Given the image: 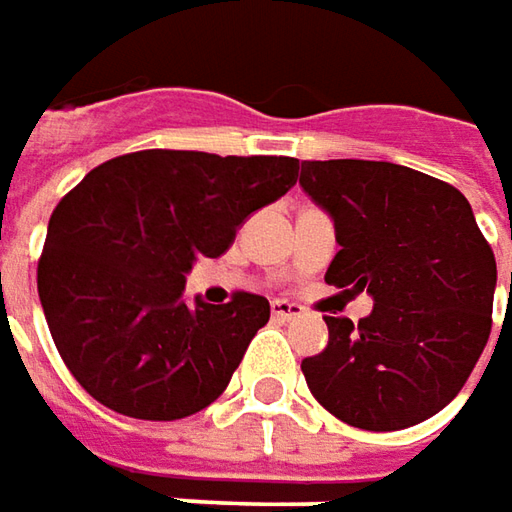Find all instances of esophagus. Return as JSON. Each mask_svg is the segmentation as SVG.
<instances>
[{
    "instance_id": "esophagus-1",
    "label": "esophagus",
    "mask_w": 512,
    "mask_h": 512,
    "mask_svg": "<svg viewBox=\"0 0 512 512\" xmlns=\"http://www.w3.org/2000/svg\"><path fill=\"white\" fill-rule=\"evenodd\" d=\"M270 310H273V319H299V316H305V307L296 305V302H287V299H273L270 302Z\"/></svg>"
}]
</instances>
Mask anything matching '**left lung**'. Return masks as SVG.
I'll return each instance as SVG.
<instances>
[{
	"mask_svg": "<svg viewBox=\"0 0 512 512\" xmlns=\"http://www.w3.org/2000/svg\"><path fill=\"white\" fill-rule=\"evenodd\" d=\"M299 185L336 222L325 282L370 293L353 325L302 362L313 399L359 430H404L456 399L493 327L496 256L453 185L393 162H302ZM512 293V273H510Z\"/></svg>",
	"mask_w": 512,
	"mask_h": 512,
	"instance_id": "left-lung-1",
	"label": "left lung"
}]
</instances>
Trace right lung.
Returning a JSON list of instances; mask_svg holds the SVG:
<instances>
[{"label": "right lung", "mask_w": 512, "mask_h": 512, "mask_svg": "<svg viewBox=\"0 0 512 512\" xmlns=\"http://www.w3.org/2000/svg\"><path fill=\"white\" fill-rule=\"evenodd\" d=\"M293 156L136 150L93 168L48 222L36 287L73 379L110 410L173 422L225 393L265 296L185 305V273L296 185Z\"/></svg>", "instance_id": "add662e5"}]
</instances>
